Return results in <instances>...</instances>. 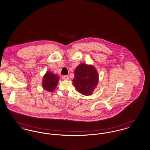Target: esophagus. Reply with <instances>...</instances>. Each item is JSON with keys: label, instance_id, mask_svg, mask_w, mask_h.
<instances>
[{"label": "esophagus", "instance_id": "34e87169", "mask_svg": "<svg viewBox=\"0 0 150 150\" xmlns=\"http://www.w3.org/2000/svg\"><path fill=\"white\" fill-rule=\"evenodd\" d=\"M62 79L64 80H68L69 79V76L67 75H65L62 77Z\"/></svg>", "mask_w": 150, "mask_h": 150}]
</instances>
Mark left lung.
I'll return each instance as SVG.
<instances>
[{
    "label": "left lung",
    "instance_id": "obj_1",
    "mask_svg": "<svg viewBox=\"0 0 150 150\" xmlns=\"http://www.w3.org/2000/svg\"><path fill=\"white\" fill-rule=\"evenodd\" d=\"M73 79L77 91L83 95H90L93 93L99 81L97 70L92 65L81 63L76 68Z\"/></svg>",
    "mask_w": 150,
    "mask_h": 150
}]
</instances>
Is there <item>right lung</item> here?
<instances>
[{"instance_id": "1", "label": "right lung", "mask_w": 150, "mask_h": 150, "mask_svg": "<svg viewBox=\"0 0 150 150\" xmlns=\"http://www.w3.org/2000/svg\"><path fill=\"white\" fill-rule=\"evenodd\" d=\"M59 80V77L57 74L50 71H47L43 77L42 87L45 90L52 92L55 90Z\"/></svg>"}]
</instances>
